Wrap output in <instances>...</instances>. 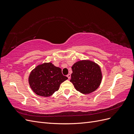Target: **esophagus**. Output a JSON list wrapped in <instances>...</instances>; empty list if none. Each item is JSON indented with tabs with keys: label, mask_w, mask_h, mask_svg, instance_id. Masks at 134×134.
Here are the masks:
<instances>
[{
	"label": "esophagus",
	"mask_w": 134,
	"mask_h": 134,
	"mask_svg": "<svg viewBox=\"0 0 134 134\" xmlns=\"http://www.w3.org/2000/svg\"><path fill=\"white\" fill-rule=\"evenodd\" d=\"M67 77H68L69 79H70V78H71V75H70V74H68L67 75Z\"/></svg>",
	"instance_id": "esophagus-1"
}]
</instances>
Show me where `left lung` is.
Masks as SVG:
<instances>
[{
    "label": "left lung",
    "instance_id": "left-lung-1",
    "mask_svg": "<svg viewBox=\"0 0 134 134\" xmlns=\"http://www.w3.org/2000/svg\"><path fill=\"white\" fill-rule=\"evenodd\" d=\"M70 82L83 94L95 91L101 83L102 74L98 64L90 60H80L71 67Z\"/></svg>",
    "mask_w": 134,
    "mask_h": 134
}]
</instances>
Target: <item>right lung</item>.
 Wrapping results in <instances>:
<instances>
[{
    "label": "right lung",
    "mask_w": 134,
    "mask_h": 134,
    "mask_svg": "<svg viewBox=\"0 0 134 134\" xmlns=\"http://www.w3.org/2000/svg\"><path fill=\"white\" fill-rule=\"evenodd\" d=\"M68 79L63 75L60 68L54 66L51 63H44L32 70L28 82L36 94L46 97L58 91L61 83Z\"/></svg>",
    "instance_id": "1"
}]
</instances>
